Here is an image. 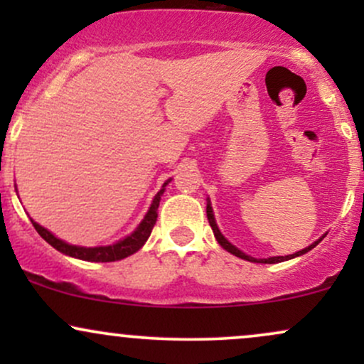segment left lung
<instances>
[{
	"instance_id": "obj_1",
	"label": "left lung",
	"mask_w": 364,
	"mask_h": 364,
	"mask_svg": "<svg viewBox=\"0 0 364 364\" xmlns=\"http://www.w3.org/2000/svg\"><path fill=\"white\" fill-rule=\"evenodd\" d=\"M207 219H208V224H210V228H212V231H214V236H215V240H217V243H219L220 246H223L224 250H228L229 253H232V255H236V257H240V258H243V260H248V262H255V263H279V262H284V260H291V258H294V257H299V255H304V253H308L310 252L311 248H315L316 245L320 243L321 241V237L318 241H315V243L313 245H310L308 246V248H304V250H301V252H296V253H292V255H287V257H270V258H253V257H248V255H245L243 252H240V250L236 248L235 245H231L229 243L228 240H225V237L220 235V231H219V228H217V224H215V219H214V214H212V207H210V203H207Z\"/></svg>"
}]
</instances>
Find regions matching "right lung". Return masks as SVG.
Instances as JSON below:
<instances>
[{
	"mask_svg": "<svg viewBox=\"0 0 364 364\" xmlns=\"http://www.w3.org/2000/svg\"><path fill=\"white\" fill-rule=\"evenodd\" d=\"M168 183L169 181H166L164 185H162V190L156 195L152 205H150V208H149L147 215L144 217V220H141L139 228H136L132 235L124 237V240H121V241H118V243L109 245V246H95V248H85V246L68 245V243H65V241L58 240V237L51 235L48 229H44L43 225L34 223L32 219L31 220H32V224H34L36 231L41 235V237L48 241V243L51 245L53 248H56L58 252L68 255V257H73V258H80V260H85V262H116V260H121V258H127V257H129V255L139 252L141 246L145 245V241L149 240L150 232H152V229H154V224H156V220H157L159 202H161V196H162V193H164V186L168 185Z\"/></svg>",
	"mask_w": 364,
	"mask_h": 364,
	"instance_id": "right-lung-1",
	"label": "right lung"
}]
</instances>
